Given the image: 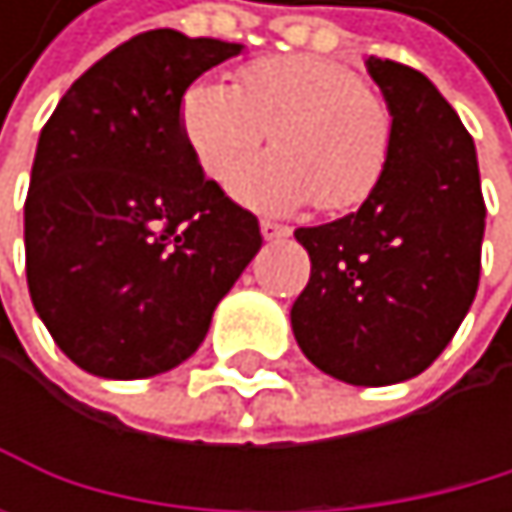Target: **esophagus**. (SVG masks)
<instances>
[{
	"instance_id": "34e87169",
	"label": "esophagus",
	"mask_w": 512,
	"mask_h": 512,
	"mask_svg": "<svg viewBox=\"0 0 512 512\" xmlns=\"http://www.w3.org/2000/svg\"><path fill=\"white\" fill-rule=\"evenodd\" d=\"M291 230L285 227V224H273V221H261V236L267 239V242H276V239H285Z\"/></svg>"
}]
</instances>
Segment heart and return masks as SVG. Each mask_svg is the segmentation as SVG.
<instances>
[{"instance_id": "b5f03b06", "label": "heart", "mask_w": 512, "mask_h": 512, "mask_svg": "<svg viewBox=\"0 0 512 512\" xmlns=\"http://www.w3.org/2000/svg\"><path fill=\"white\" fill-rule=\"evenodd\" d=\"M181 134L205 178L227 171L263 140L271 153L243 163L227 190L248 208L294 214L319 202L341 214L378 190L393 119L359 73L319 54H273L236 73L233 88L196 79L178 107Z\"/></svg>"}]
</instances>
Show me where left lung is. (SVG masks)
Listing matches in <instances>:
<instances>
[{
	"label": "left lung",
	"mask_w": 512,
	"mask_h": 512,
	"mask_svg": "<svg viewBox=\"0 0 512 512\" xmlns=\"http://www.w3.org/2000/svg\"><path fill=\"white\" fill-rule=\"evenodd\" d=\"M393 116L390 162L359 211L294 230L310 282L291 331L325 375L387 387L421 375L455 338L476 288L485 202L473 137L405 64L368 57Z\"/></svg>",
	"instance_id": "obj_1"
}]
</instances>
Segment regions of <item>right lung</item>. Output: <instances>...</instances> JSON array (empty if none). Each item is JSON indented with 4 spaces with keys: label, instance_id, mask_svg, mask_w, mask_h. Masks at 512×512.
I'll list each match as a JSON object with an SVG mask.
<instances>
[{
    "label": "right lung",
    "instance_id": "right-lung-1",
    "mask_svg": "<svg viewBox=\"0 0 512 512\" xmlns=\"http://www.w3.org/2000/svg\"><path fill=\"white\" fill-rule=\"evenodd\" d=\"M242 45L141 33L88 67L39 134L24 205L30 298L97 378L171 371L261 248L258 218L196 165L181 94Z\"/></svg>",
    "mask_w": 512,
    "mask_h": 512
}]
</instances>
